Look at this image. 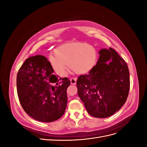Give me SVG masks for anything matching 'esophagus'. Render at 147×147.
Returning <instances> with one entry per match:
<instances>
[{"mask_svg":"<svg viewBox=\"0 0 147 147\" xmlns=\"http://www.w3.org/2000/svg\"><path fill=\"white\" fill-rule=\"evenodd\" d=\"M70 83L72 84H75L77 83V78H70Z\"/></svg>","mask_w":147,"mask_h":147,"instance_id":"1","label":"esophagus"}]
</instances>
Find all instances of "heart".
I'll return each instance as SVG.
<instances>
[{"label": "heart", "instance_id": "1", "mask_svg": "<svg viewBox=\"0 0 147 147\" xmlns=\"http://www.w3.org/2000/svg\"><path fill=\"white\" fill-rule=\"evenodd\" d=\"M55 54L49 57V61L53 70L61 77L67 75L69 64L75 73L83 75L90 72L97 63L96 49L86 43L64 44L55 49Z\"/></svg>", "mask_w": 147, "mask_h": 147}]
</instances>
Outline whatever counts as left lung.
<instances>
[{
	"mask_svg": "<svg viewBox=\"0 0 147 147\" xmlns=\"http://www.w3.org/2000/svg\"><path fill=\"white\" fill-rule=\"evenodd\" d=\"M88 75L78 78V95L88 113L96 118L112 116L125 103L130 88L129 72L124 60L112 48H102Z\"/></svg>",
	"mask_w": 147,
	"mask_h": 147,
	"instance_id": "1",
	"label": "left lung"
}]
</instances>
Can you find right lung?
I'll return each mask as SVG.
<instances>
[{
    "mask_svg": "<svg viewBox=\"0 0 147 147\" xmlns=\"http://www.w3.org/2000/svg\"><path fill=\"white\" fill-rule=\"evenodd\" d=\"M47 57L26 59L16 78L18 96L29 116L41 122H53L64 115L67 104V89L70 81L53 75Z\"/></svg>",
    "mask_w": 147,
    "mask_h": 147,
    "instance_id": "obj_1",
    "label": "right lung"
}]
</instances>
